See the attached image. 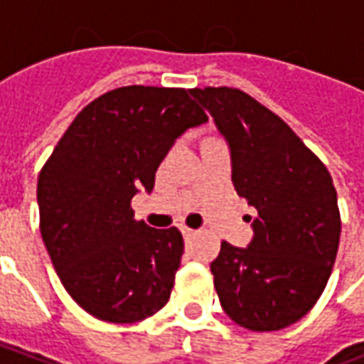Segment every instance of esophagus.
<instances>
[{
  "instance_id": "esophagus-1",
  "label": "esophagus",
  "mask_w": 364,
  "mask_h": 364,
  "mask_svg": "<svg viewBox=\"0 0 364 364\" xmlns=\"http://www.w3.org/2000/svg\"><path fill=\"white\" fill-rule=\"evenodd\" d=\"M181 232H183V237H185V240H189L191 236H195V234H197L195 230H193V228H187V226H183Z\"/></svg>"
}]
</instances>
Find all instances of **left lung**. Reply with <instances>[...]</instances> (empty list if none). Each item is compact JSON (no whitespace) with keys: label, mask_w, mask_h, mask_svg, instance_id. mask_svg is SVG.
Masks as SVG:
<instances>
[{"label":"left lung","mask_w":364,"mask_h":364,"mask_svg":"<svg viewBox=\"0 0 364 364\" xmlns=\"http://www.w3.org/2000/svg\"><path fill=\"white\" fill-rule=\"evenodd\" d=\"M191 95L228 140L234 187L257 210L250 247L222 242L210 265L222 308L250 331L289 328L318 302L336 263L341 216L333 179L252 95L234 87H195Z\"/></svg>","instance_id":"left-lung-1"}]
</instances>
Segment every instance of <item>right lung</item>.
I'll return each instance as SVG.
<instances>
[{
    "label": "right lung",
    "instance_id": "obj_1",
    "mask_svg": "<svg viewBox=\"0 0 364 364\" xmlns=\"http://www.w3.org/2000/svg\"><path fill=\"white\" fill-rule=\"evenodd\" d=\"M191 90L127 85L83 107L38 173L41 234L60 281L97 320L136 323L161 310L183 236L134 220L175 138L208 120Z\"/></svg>",
    "mask_w": 364,
    "mask_h": 364
}]
</instances>
